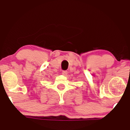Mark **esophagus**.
Masks as SVG:
<instances>
[{
    "label": "esophagus",
    "mask_w": 130,
    "mask_h": 130,
    "mask_svg": "<svg viewBox=\"0 0 130 130\" xmlns=\"http://www.w3.org/2000/svg\"><path fill=\"white\" fill-rule=\"evenodd\" d=\"M67 74H68L67 71H62V74L63 75H64V76L67 75Z\"/></svg>",
    "instance_id": "esophagus-1"
}]
</instances>
